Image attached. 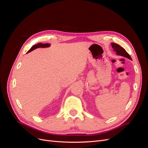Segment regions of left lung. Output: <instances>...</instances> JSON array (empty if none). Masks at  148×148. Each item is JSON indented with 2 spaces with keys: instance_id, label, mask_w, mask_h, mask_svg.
I'll return each mask as SVG.
<instances>
[{
  "instance_id": "obj_1",
  "label": "left lung",
  "mask_w": 148,
  "mask_h": 148,
  "mask_svg": "<svg viewBox=\"0 0 148 148\" xmlns=\"http://www.w3.org/2000/svg\"><path fill=\"white\" fill-rule=\"evenodd\" d=\"M111 45H112V48L114 49V50L116 52H117V55L122 56L123 57H127V58H128V59L132 60L131 57L130 56V55L127 52V51H125L122 46H120V45H119V44L114 43V42L112 43Z\"/></svg>"
}]
</instances>
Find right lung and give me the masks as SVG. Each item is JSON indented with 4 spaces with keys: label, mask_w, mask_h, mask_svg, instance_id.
<instances>
[{
    "label": "right lung",
    "mask_w": 148,
    "mask_h": 148,
    "mask_svg": "<svg viewBox=\"0 0 148 148\" xmlns=\"http://www.w3.org/2000/svg\"><path fill=\"white\" fill-rule=\"evenodd\" d=\"M49 46H50V44H48V43H46V44L39 43V44H35V45H34V46L31 47V48L27 52V53H28L31 51H32L33 50H34V49L38 48V47H49Z\"/></svg>",
    "instance_id": "right-lung-1"
}]
</instances>
